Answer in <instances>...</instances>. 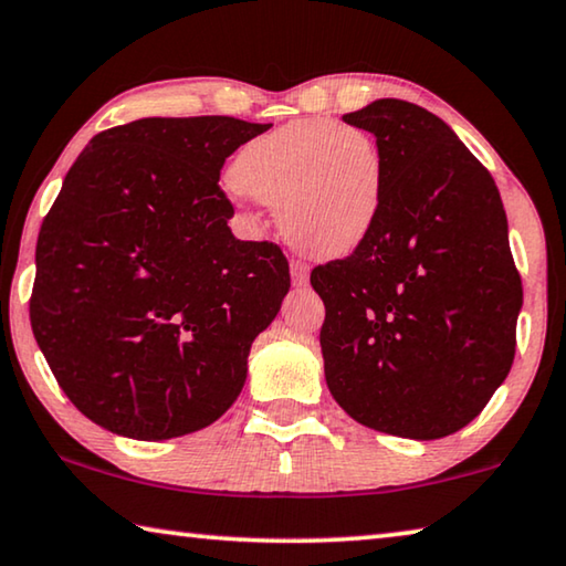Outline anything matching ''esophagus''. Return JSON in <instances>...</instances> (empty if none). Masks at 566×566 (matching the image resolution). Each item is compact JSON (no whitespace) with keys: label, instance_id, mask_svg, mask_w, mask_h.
Listing matches in <instances>:
<instances>
[{"label":"esophagus","instance_id":"obj_1","mask_svg":"<svg viewBox=\"0 0 566 566\" xmlns=\"http://www.w3.org/2000/svg\"><path fill=\"white\" fill-rule=\"evenodd\" d=\"M290 274H292V284L294 286H307L310 282V266L304 262H292L290 264Z\"/></svg>","mask_w":566,"mask_h":566}]
</instances>
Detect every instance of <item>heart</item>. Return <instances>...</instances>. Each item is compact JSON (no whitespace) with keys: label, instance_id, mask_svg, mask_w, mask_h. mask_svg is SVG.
I'll return each instance as SVG.
<instances>
[{"label":"heart","instance_id":"1","mask_svg":"<svg viewBox=\"0 0 566 566\" xmlns=\"http://www.w3.org/2000/svg\"><path fill=\"white\" fill-rule=\"evenodd\" d=\"M229 181L249 199L276 206V223L294 249L337 259L375 229L385 160L378 140L357 125L304 118L247 140Z\"/></svg>","mask_w":566,"mask_h":566}]
</instances>
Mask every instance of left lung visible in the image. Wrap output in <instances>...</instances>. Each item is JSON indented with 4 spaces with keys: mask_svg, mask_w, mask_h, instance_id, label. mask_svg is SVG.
Listing matches in <instances>:
<instances>
[{
    "mask_svg": "<svg viewBox=\"0 0 566 566\" xmlns=\"http://www.w3.org/2000/svg\"><path fill=\"white\" fill-rule=\"evenodd\" d=\"M343 120L378 140L385 193L370 237L310 276L327 388L357 423L436 441L469 426L514 363L524 292L504 203L426 107L382 97Z\"/></svg>",
    "mask_w": 566,
    "mask_h": 566,
    "instance_id": "1",
    "label": "left lung"
}]
</instances>
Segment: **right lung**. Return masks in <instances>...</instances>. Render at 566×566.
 Returning a JSON list of instances; mask_svg holds the SVG:
<instances>
[{
	"label": "right lung",
	"instance_id": "right-lung-1",
	"mask_svg": "<svg viewBox=\"0 0 566 566\" xmlns=\"http://www.w3.org/2000/svg\"><path fill=\"white\" fill-rule=\"evenodd\" d=\"M272 123L140 118L67 170L38 239L30 319L73 406L111 433L166 441L219 420L290 292L269 241H239L221 166Z\"/></svg>",
	"mask_w": 566,
	"mask_h": 566
}]
</instances>
